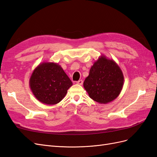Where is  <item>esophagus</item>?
Returning a JSON list of instances; mask_svg holds the SVG:
<instances>
[{"mask_svg":"<svg viewBox=\"0 0 157 157\" xmlns=\"http://www.w3.org/2000/svg\"><path fill=\"white\" fill-rule=\"evenodd\" d=\"M77 84H79V85H82L83 84V80H78V81L77 82Z\"/></svg>","mask_w":157,"mask_h":157,"instance_id":"34e87169","label":"esophagus"}]
</instances>
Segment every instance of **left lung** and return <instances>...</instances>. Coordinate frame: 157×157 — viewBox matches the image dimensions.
I'll return each instance as SVG.
<instances>
[{"label": "left lung", "instance_id": "obj_1", "mask_svg": "<svg viewBox=\"0 0 157 157\" xmlns=\"http://www.w3.org/2000/svg\"><path fill=\"white\" fill-rule=\"evenodd\" d=\"M124 85V75L113 59L101 55L95 61L83 86L90 98L106 104L119 96Z\"/></svg>", "mask_w": 157, "mask_h": 157}]
</instances>
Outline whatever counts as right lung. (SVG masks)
<instances>
[{
  "instance_id": "1",
  "label": "right lung",
  "mask_w": 157,
  "mask_h": 157,
  "mask_svg": "<svg viewBox=\"0 0 157 157\" xmlns=\"http://www.w3.org/2000/svg\"><path fill=\"white\" fill-rule=\"evenodd\" d=\"M73 82L61 66L54 62H42L34 69L29 86L35 97L46 105L60 102Z\"/></svg>"
}]
</instances>
